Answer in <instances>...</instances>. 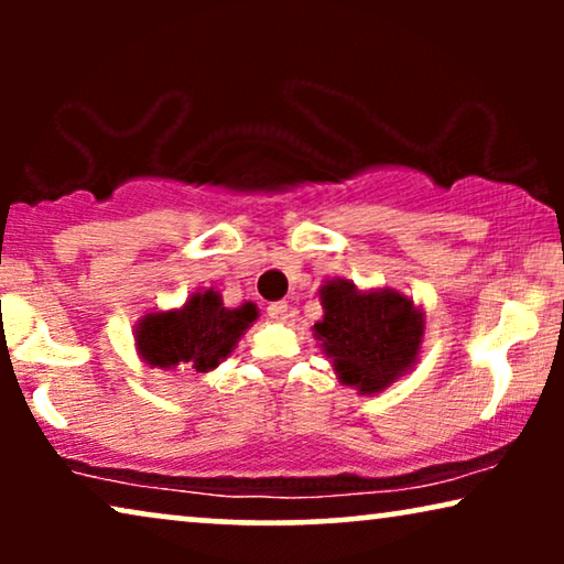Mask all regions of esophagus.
Returning <instances> with one entry per match:
<instances>
[{
  "mask_svg": "<svg viewBox=\"0 0 564 564\" xmlns=\"http://www.w3.org/2000/svg\"><path fill=\"white\" fill-rule=\"evenodd\" d=\"M267 313L274 323H284L290 318V305L288 303H272L267 307Z\"/></svg>",
  "mask_w": 564,
  "mask_h": 564,
  "instance_id": "obj_1",
  "label": "esophagus"
}]
</instances>
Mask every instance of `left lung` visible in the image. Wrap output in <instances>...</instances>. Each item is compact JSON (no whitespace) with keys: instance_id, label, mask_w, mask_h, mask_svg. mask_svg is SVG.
Wrapping results in <instances>:
<instances>
[{"instance_id":"8db88e82","label":"left lung","mask_w":564,"mask_h":564,"mask_svg":"<svg viewBox=\"0 0 564 564\" xmlns=\"http://www.w3.org/2000/svg\"><path fill=\"white\" fill-rule=\"evenodd\" d=\"M318 295L323 318L313 336L338 382L377 395L415 367L426 315L411 297L392 288L359 290L349 280H328Z\"/></svg>"}]
</instances>
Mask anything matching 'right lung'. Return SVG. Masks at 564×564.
<instances>
[{"label": "right lung", "instance_id": "add662e5", "mask_svg": "<svg viewBox=\"0 0 564 564\" xmlns=\"http://www.w3.org/2000/svg\"><path fill=\"white\" fill-rule=\"evenodd\" d=\"M259 318V307H226L218 290H197L174 311L145 313L135 326V349L151 369L210 372L236 349Z\"/></svg>", "mask_w": 564, "mask_h": 564}]
</instances>
